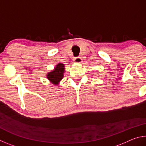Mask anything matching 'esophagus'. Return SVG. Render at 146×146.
<instances>
[{
    "mask_svg": "<svg viewBox=\"0 0 146 146\" xmlns=\"http://www.w3.org/2000/svg\"><path fill=\"white\" fill-rule=\"evenodd\" d=\"M74 62H75V63H78V64H80L82 62V59L81 58L80 56H77V57H75L74 58Z\"/></svg>",
    "mask_w": 146,
    "mask_h": 146,
    "instance_id": "obj_1",
    "label": "esophagus"
}]
</instances>
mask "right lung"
<instances>
[{"instance_id": "add662e5", "label": "right lung", "mask_w": 146, "mask_h": 146, "mask_svg": "<svg viewBox=\"0 0 146 146\" xmlns=\"http://www.w3.org/2000/svg\"><path fill=\"white\" fill-rule=\"evenodd\" d=\"M65 73V66L64 64L58 63L53 70L47 73L46 78L52 84L58 86L64 77Z\"/></svg>"}]
</instances>
